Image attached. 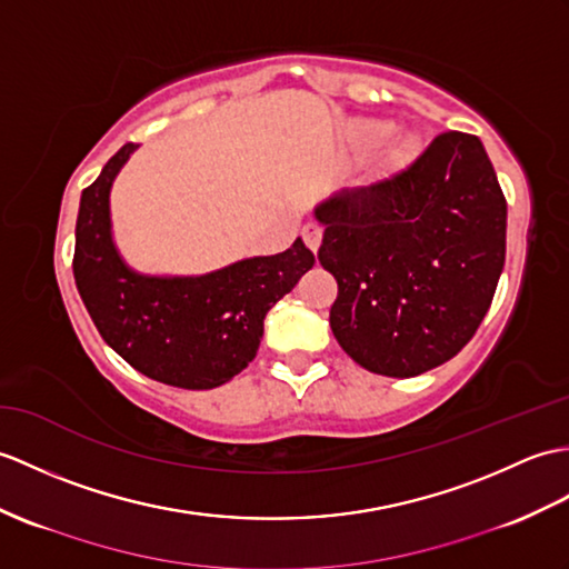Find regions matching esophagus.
Returning <instances> with one entry per match:
<instances>
[{
	"label": "esophagus",
	"mask_w": 569,
	"mask_h": 569,
	"mask_svg": "<svg viewBox=\"0 0 569 569\" xmlns=\"http://www.w3.org/2000/svg\"><path fill=\"white\" fill-rule=\"evenodd\" d=\"M302 240H306V244L312 249V252H317V249H320V244H322V228H320V224L308 222L306 228H302Z\"/></svg>",
	"instance_id": "1"
}]
</instances>
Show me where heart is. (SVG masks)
<instances>
[{
	"label": "heart",
	"mask_w": 569,
	"mask_h": 569,
	"mask_svg": "<svg viewBox=\"0 0 569 569\" xmlns=\"http://www.w3.org/2000/svg\"><path fill=\"white\" fill-rule=\"evenodd\" d=\"M392 126L388 121H378V118H359L349 128V140L356 150H373L380 142H386ZM412 144H400V154H407Z\"/></svg>",
	"instance_id": "heart-1"
}]
</instances>
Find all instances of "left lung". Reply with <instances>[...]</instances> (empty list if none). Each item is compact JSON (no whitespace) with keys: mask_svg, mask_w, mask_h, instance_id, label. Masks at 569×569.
I'll return each mask as SVG.
<instances>
[{"mask_svg":"<svg viewBox=\"0 0 569 569\" xmlns=\"http://www.w3.org/2000/svg\"><path fill=\"white\" fill-rule=\"evenodd\" d=\"M339 293L329 325L366 371L412 378L478 332L507 254V201L480 138L443 133L400 174L315 208Z\"/></svg>","mask_w":569,"mask_h":569,"instance_id":"1","label":"left lung"}]
</instances>
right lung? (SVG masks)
<instances>
[{
    "mask_svg": "<svg viewBox=\"0 0 569 569\" xmlns=\"http://www.w3.org/2000/svg\"><path fill=\"white\" fill-rule=\"evenodd\" d=\"M138 144L118 150L82 191L74 230V283L84 308L121 359L152 380L210 390L244 371L263 317L315 254L298 240L281 254L249 257L201 276H152L128 267L111 228V187Z\"/></svg>",
    "mask_w": 569,
    "mask_h": 569,
    "instance_id": "obj_1",
    "label": "right lung"
}]
</instances>
